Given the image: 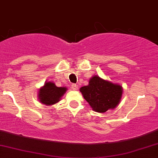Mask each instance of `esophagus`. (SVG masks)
<instances>
[{
	"label": "esophagus",
	"mask_w": 158,
	"mask_h": 158,
	"mask_svg": "<svg viewBox=\"0 0 158 158\" xmlns=\"http://www.w3.org/2000/svg\"><path fill=\"white\" fill-rule=\"evenodd\" d=\"M71 88H72L74 90H77V89H78V85L76 84H71Z\"/></svg>",
	"instance_id": "34e87169"
}]
</instances>
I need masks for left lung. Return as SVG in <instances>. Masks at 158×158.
I'll list each match as a JSON object with an SVG mask.
<instances>
[{
	"instance_id": "8db88e82",
	"label": "left lung",
	"mask_w": 158,
	"mask_h": 158,
	"mask_svg": "<svg viewBox=\"0 0 158 158\" xmlns=\"http://www.w3.org/2000/svg\"><path fill=\"white\" fill-rule=\"evenodd\" d=\"M80 91L91 108L98 113H105L110 109H114L119 103L123 94L121 86L96 75L90 80L88 85L81 87Z\"/></svg>"
}]
</instances>
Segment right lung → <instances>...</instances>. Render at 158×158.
Here are the masks:
<instances>
[{
    "instance_id": "1",
    "label": "right lung",
    "mask_w": 158,
    "mask_h": 158,
    "mask_svg": "<svg viewBox=\"0 0 158 158\" xmlns=\"http://www.w3.org/2000/svg\"><path fill=\"white\" fill-rule=\"evenodd\" d=\"M65 87H58L52 82H46L39 93L40 102L45 105H52L60 100L66 92Z\"/></svg>"
}]
</instances>
